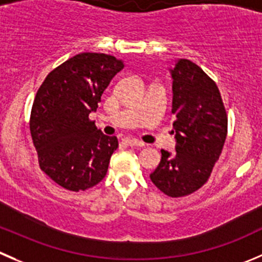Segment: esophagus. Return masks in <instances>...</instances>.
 Segmentation results:
<instances>
[{"label":"esophagus","instance_id":"34e87169","mask_svg":"<svg viewBox=\"0 0 262 262\" xmlns=\"http://www.w3.org/2000/svg\"><path fill=\"white\" fill-rule=\"evenodd\" d=\"M124 141H125V143L130 147H143L144 146L143 142L138 141V139H136V138H125Z\"/></svg>","mask_w":262,"mask_h":262}]
</instances>
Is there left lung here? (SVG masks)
I'll list each match as a JSON object with an SVG mask.
<instances>
[{
	"instance_id": "8db88e82",
	"label": "left lung",
	"mask_w": 262,
	"mask_h": 262,
	"mask_svg": "<svg viewBox=\"0 0 262 262\" xmlns=\"http://www.w3.org/2000/svg\"><path fill=\"white\" fill-rule=\"evenodd\" d=\"M172 79L175 154L161 149L152 183L169 197L195 192L210 178L228 133V118L216 83L194 62L180 58Z\"/></svg>"
}]
</instances>
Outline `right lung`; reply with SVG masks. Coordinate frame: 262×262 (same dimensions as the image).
Returning a JSON list of instances; mask_svg holds the SVG:
<instances>
[{"instance_id": "obj_1", "label": "right lung", "mask_w": 262, "mask_h": 262, "mask_svg": "<svg viewBox=\"0 0 262 262\" xmlns=\"http://www.w3.org/2000/svg\"><path fill=\"white\" fill-rule=\"evenodd\" d=\"M123 68L111 55L79 53L53 69L35 95L29 125L39 167L65 189L92 188L107 172L118 138L88 116Z\"/></svg>"}]
</instances>
